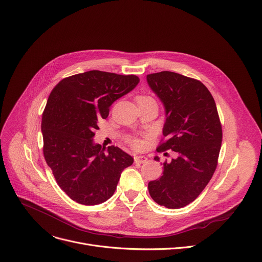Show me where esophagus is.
Here are the masks:
<instances>
[{
  "instance_id": "1",
  "label": "esophagus",
  "mask_w": 262,
  "mask_h": 262,
  "mask_svg": "<svg viewBox=\"0 0 262 262\" xmlns=\"http://www.w3.org/2000/svg\"><path fill=\"white\" fill-rule=\"evenodd\" d=\"M134 162L136 164H145L148 162V158L144 155H136L134 156Z\"/></svg>"
}]
</instances>
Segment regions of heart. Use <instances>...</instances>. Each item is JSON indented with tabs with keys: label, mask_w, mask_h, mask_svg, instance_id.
Listing matches in <instances>:
<instances>
[{
	"label": "heart",
	"mask_w": 262,
	"mask_h": 262,
	"mask_svg": "<svg viewBox=\"0 0 262 262\" xmlns=\"http://www.w3.org/2000/svg\"><path fill=\"white\" fill-rule=\"evenodd\" d=\"M142 98H148V97H139L138 99H142ZM140 145H142V144H140L139 140H136V139L132 140V146H133L134 148H139Z\"/></svg>",
	"instance_id": "1"
}]
</instances>
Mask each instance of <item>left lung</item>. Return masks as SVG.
Here are the masks:
<instances>
[{
  "label": "left lung",
  "instance_id": "8db88e82",
  "mask_svg": "<svg viewBox=\"0 0 262 262\" xmlns=\"http://www.w3.org/2000/svg\"><path fill=\"white\" fill-rule=\"evenodd\" d=\"M147 83L165 108L168 140L157 151L176 152L164 163L163 175L149 183V193L158 205L179 209L198 197L215 172L223 140L216 104L203 83L179 73L149 74Z\"/></svg>",
  "mask_w": 262,
  "mask_h": 262
}]
</instances>
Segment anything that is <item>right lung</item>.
Segmentation results:
<instances>
[{
    "instance_id": "add662e5",
    "label": "right lung",
    "mask_w": 262,
    "mask_h": 262,
    "mask_svg": "<svg viewBox=\"0 0 262 262\" xmlns=\"http://www.w3.org/2000/svg\"><path fill=\"white\" fill-rule=\"evenodd\" d=\"M139 78L91 70L62 79L51 91L42 117L44 156L57 185L85 206L104 203L115 192L133 157L118 147H103L93 137L116 99Z\"/></svg>"
}]
</instances>
